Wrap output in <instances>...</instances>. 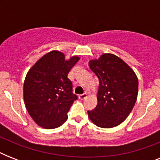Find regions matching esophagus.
<instances>
[{
  "label": "esophagus",
  "instance_id": "obj_1",
  "mask_svg": "<svg viewBox=\"0 0 160 160\" xmlns=\"http://www.w3.org/2000/svg\"><path fill=\"white\" fill-rule=\"evenodd\" d=\"M86 97H87V94L86 93H84V94H81V95H79V98H80V100H84Z\"/></svg>",
  "mask_w": 160,
  "mask_h": 160
}]
</instances>
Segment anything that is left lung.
I'll use <instances>...</instances> for the list:
<instances>
[{"mask_svg":"<svg viewBox=\"0 0 160 160\" xmlns=\"http://www.w3.org/2000/svg\"><path fill=\"white\" fill-rule=\"evenodd\" d=\"M89 65L100 82L97 106L88 111L89 118L100 128L117 126L128 117L136 102L138 78L124 60L113 54H104Z\"/></svg>","mask_w":160,"mask_h":160,"instance_id":"obj_1","label":"left lung"}]
</instances>
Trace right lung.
Listing matches in <instances>:
<instances>
[{"label":"right lung","mask_w":160,"mask_h":160,"mask_svg":"<svg viewBox=\"0 0 160 160\" xmlns=\"http://www.w3.org/2000/svg\"><path fill=\"white\" fill-rule=\"evenodd\" d=\"M80 58L65 60L52 51L42 56L27 73L23 88L26 109L33 120L45 129H55L68 118L67 113L77 95L68 74Z\"/></svg>","instance_id":"right-lung-1"}]
</instances>
